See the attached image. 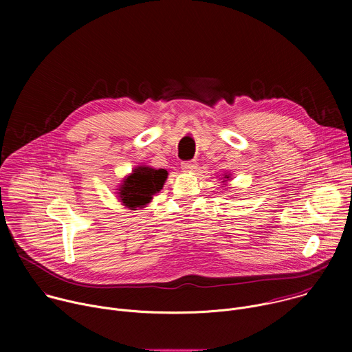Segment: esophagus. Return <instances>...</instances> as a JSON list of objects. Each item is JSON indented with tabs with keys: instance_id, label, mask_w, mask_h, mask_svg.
Here are the masks:
<instances>
[{
	"instance_id": "obj_1",
	"label": "esophagus",
	"mask_w": 352,
	"mask_h": 352,
	"mask_svg": "<svg viewBox=\"0 0 352 352\" xmlns=\"http://www.w3.org/2000/svg\"><path fill=\"white\" fill-rule=\"evenodd\" d=\"M181 167H182L184 170H186V171H192V170L196 168V163H195V162H182V163H181Z\"/></svg>"
}]
</instances>
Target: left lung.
Returning a JSON list of instances; mask_svg holds the SVG:
<instances>
[{
	"mask_svg": "<svg viewBox=\"0 0 352 352\" xmlns=\"http://www.w3.org/2000/svg\"><path fill=\"white\" fill-rule=\"evenodd\" d=\"M227 178H228V177H227Z\"/></svg>",
	"mask_w": 352,
	"mask_h": 352,
	"instance_id": "8db88e82",
	"label": "left lung"
}]
</instances>
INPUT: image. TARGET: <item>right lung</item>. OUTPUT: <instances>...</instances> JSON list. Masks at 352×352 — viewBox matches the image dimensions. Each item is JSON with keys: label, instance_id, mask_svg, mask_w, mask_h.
<instances>
[{"label": "right lung", "instance_id": "obj_1", "mask_svg": "<svg viewBox=\"0 0 352 352\" xmlns=\"http://www.w3.org/2000/svg\"><path fill=\"white\" fill-rule=\"evenodd\" d=\"M167 174L168 173L163 168L156 170L143 166L136 167L120 186L118 193L121 202L131 209L148 204L152 200V196L163 189Z\"/></svg>", "mask_w": 352, "mask_h": 352}]
</instances>
